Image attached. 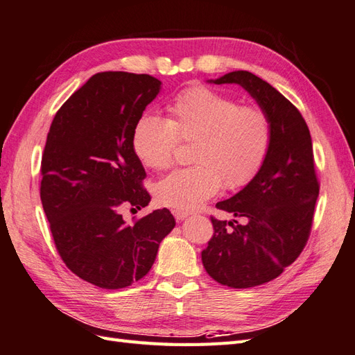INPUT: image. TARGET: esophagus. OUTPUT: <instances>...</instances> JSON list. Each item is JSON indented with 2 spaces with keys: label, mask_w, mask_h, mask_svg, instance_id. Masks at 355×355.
<instances>
[{
  "label": "esophagus",
  "mask_w": 355,
  "mask_h": 355,
  "mask_svg": "<svg viewBox=\"0 0 355 355\" xmlns=\"http://www.w3.org/2000/svg\"><path fill=\"white\" fill-rule=\"evenodd\" d=\"M172 213H174V217H175V220H177V222L184 220L186 217H189V216H190L187 211H180V210H174Z\"/></svg>",
  "instance_id": "1"
}]
</instances>
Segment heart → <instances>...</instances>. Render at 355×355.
<instances>
[{
    "label": "heart",
    "instance_id": "1",
    "mask_svg": "<svg viewBox=\"0 0 355 355\" xmlns=\"http://www.w3.org/2000/svg\"><path fill=\"white\" fill-rule=\"evenodd\" d=\"M168 118L144 114L135 123L132 147L145 166L171 165L180 141H193L190 160L159 180L154 199L162 207L189 211L226 189L246 186L264 165L271 147V123L257 106L207 87H190L168 103Z\"/></svg>",
    "mask_w": 355,
    "mask_h": 355
}]
</instances>
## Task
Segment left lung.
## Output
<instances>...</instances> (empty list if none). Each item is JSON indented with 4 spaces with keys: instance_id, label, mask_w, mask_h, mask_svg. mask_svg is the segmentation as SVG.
<instances>
[{
    "instance_id": "8db88e82",
    "label": "left lung",
    "mask_w": 355,
    "mask_h": 355,
    "mask_svg": "<svg viewBox=\"0 0 355 355\" xmlns=\"http://www.w3.org/2000/svg\"><path fill=\"white\" fill-rule=\"evenodd\" d=\"M210 83L241 85L271 123L264 165L239 193L216 204L246 223L211 217L214 234L201 253L216 282L252 288L280 276L306 246L320 195L312 138L298 109L250 71L235 70Z\"/></svg>"
}]
</instances>
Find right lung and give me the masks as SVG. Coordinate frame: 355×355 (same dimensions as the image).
<instances>
[{
  "label": "right lung",
  "instance_id": "right-lung-1",
  "mask_svg": "<svg viewBox=\"0 0 355 355\" xmlns=\"http://www.w3.org/2000/svg\"><path fill=\"white\" fill-rule=\"evenodd\" d=\"M150 75L102 71L53 116L42 156L40 199L55 248L80 279L105 289L141 280L174 230L166 208L127 225L121 210L150 202L132 147L135 123L159 94Z\"/></svg>",
  "mask_w": 355,
  "mask_h": 355
}]
</instances>
